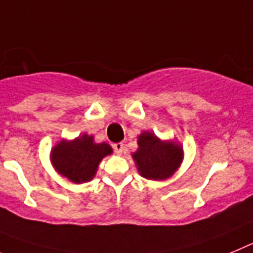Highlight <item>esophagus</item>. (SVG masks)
Listing matches in <instances>:
<instances>
[{
    "label": "esophagus",
    "instance_id": "1",
    "mask_svg": "<svg viewBox=\"0 0 253 253\" xmlns=\"http://www.w3.org/2000/svg\"><path fill=\"white\" fill-rule=\"evenodd\" d=\"M113 150L117 155H121L124 152V143L122 142H117V143H113Z\"/></svg>",
    "mask_w": 253,
    "mask_h": 253
}]
</instances>
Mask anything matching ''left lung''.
<instances>
[{"mask_svg":"<svg viewBox=\"0 0 253 253\" xmlns=\"http://www.w3.org/2000/svg\"><path fill=\"white\" fill-rule=\"evenodd\" d=\"M138 149L132 154L141 176L150 180H165L183 161V147L175 141H161L154 132L143 131L137 138Z\"/></svg>","mask_w":253,"mask_h":253,"instance_id":"1","label":"left lung"}]
</instances>
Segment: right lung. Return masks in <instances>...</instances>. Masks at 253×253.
<instances>
[{"mask_svg":"<svg viewBox=\"0 0 253 253\" xmlns=\"http://www.w3.org/2000/svg\"><path fill=\"white\" fill-rule=\"evenodd\" d=\"M112 147L106 142L95 143L93 136L83 133L72 141L61 140L51 150L50 160L60 175L76 184L87 183L94 177L99 163Z\"/></svg>","mask_w":253,"mask_h":253,"instance_id":"obj_1","label":"right lung"}]
</instances>
